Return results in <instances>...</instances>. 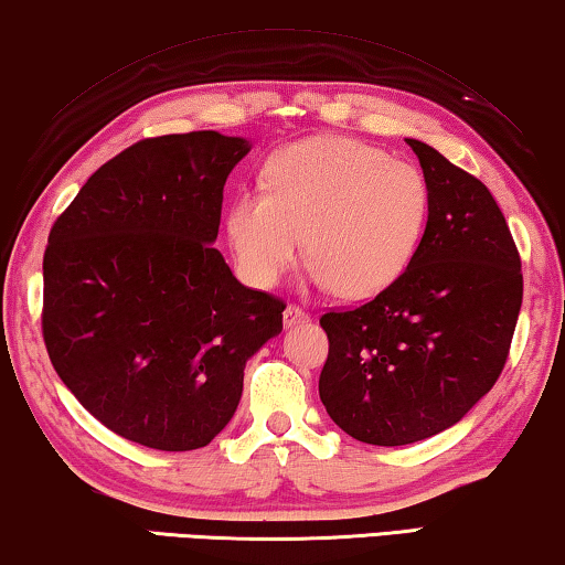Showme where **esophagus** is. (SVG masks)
I'll return each mask as SVG.
<instances>
[{
    "label": "esophagus",
    "instance_id": "esophagus-1",
    "mask_svg": "<svg viewBox=\"0 0 565 565\" xmlns=\"http://www.w3.org/2000/svg\"><path fill=\"white\" fill-rule=\"evenodd\" d=\"M282 320H285V326L290 328L295 323H302V320H308V312L302 310L300 306H292V302H290V306L285 308V312H282Z\"/></svg>",
    "mask_w": 565,
    "mask_h": 565
}]
</instances>
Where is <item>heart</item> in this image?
Listing matches in <instances>:
<instances>
[{"label":"heart","instance_id":"b5f03b06","mask_svg":"<svg viewBox=\"0 0 565 565\" xmlns=\"http://www.w3.org/2000/svg\"><path fill=\"white\" fill-rule=\"evenodd\" d=\"M429 216L422 171L345 136L285 146L265 167V192H239L227 237L242 277L273 288L306 247L310 282L371 298L402 277Z\"/></svg>","mask_w":565,"mask_h":565}]
</instances>
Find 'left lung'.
Segmentation results:
<instances>
[{"label": "left lung", "mask_w": 565, "mask_h": 565, "mask_svg": "<svg viewBox=\"0 0 565 565\" xmlns=\"http://www.w3.org/2000/svg\"><path fill=\"white\" fill-rule=\"evenodd\" d=\"M406 143L429 186L419 247L376 298L320 318V402L345 434L379 447L462 419L502 373L523 302L518 247L490 189L431 146Z\"/></svg>", "instance_id": "obj_1"}]
</instances>
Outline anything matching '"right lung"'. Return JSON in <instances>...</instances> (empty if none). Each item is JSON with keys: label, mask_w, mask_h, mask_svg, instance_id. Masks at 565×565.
Returning <instances> with one entry per match:
<instances>
[{"label": "right lung", "mask_w": 565, "mask_h": 565, "mask_svg": "<svg viewBox=\"0 0 565 565\" xmlns=\"http://www.w3.org/2000/svg\"><path fill=\"white\" fill-rule=\"evenodd\" d=\"M249 141L143 138L93 173L52 224L42 335L103 427L161 452L206 447L232 419L245 363L285 302L245 288L212 242Z\"/></svg>", "instance_id": "obj_1"}]
</instances>
